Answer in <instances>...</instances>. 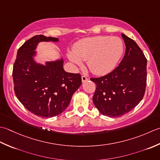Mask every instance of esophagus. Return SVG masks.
<instances>
[{"label": "esophagus", "mask_w": 160, "mask_h": 160, "mask_svg": "<svg viewBox=\"0 0 160 160\" xmlns=\"http://www.w3.org/2000/svg\"><path fill=\"white\" fill-rule=\"evenodd\" d=\"M81 80H82V82L84 83V82H86V81H88V78L86 77H85V76H82V77H81Z\"/></svg>", "instance_id": "esophagus-1"}]
</instances>
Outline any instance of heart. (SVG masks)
<instances>
[{
    "label": "heart",
    "mask_w": 160,
    "mask_h": 160,
    "mask_svg": "<svg viewBox=\"0 0 160 160\" xmlns=\"http://www.w3.org/2000/svg\"><path fill=\"white\" fill-rule=\"evenodd\" d=\"M123 49V41L119 37L97 36L78 41L68 57L77 66H81L83 61H87L88 67L94 74L104 75L116 67Z\"/></svg>",
    "instance_id": "b5f03b06"
}]
</instances>
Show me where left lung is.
Here are the masks:
<instances>
[{
	"mask_svg": "<svg viewBox=\"0 0 160 160\" xmlns=\"http://www.w3.org/2000/svg\"><path fill=\"white\" fill-rule=\"evenodd\" d=\"M122 37L126 52L121 63L111 72L91 78L97 84L92 101L103 115L118 117L128 113L141 102L146 86L147 60L141 49L124 34Z\"/></svg>",
	"mask_w": 160,
	"mask_h": 160,
	"instance_id": "1",
	"label": "left lung"
}]
</instances>
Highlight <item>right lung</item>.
Listing matches in <instances>:
<instances>
[{
	"label": "right lung",
	"instance_id": "add662e5",
	"mask_svg": "<svg viewBox=\"0 0 160 160\" xmlns=\"http://www.w3.org/2000/svg\"><path fill=\"white\" fill-rule=\"evenodd\" d=\"M41 42H59L58 38L34 36L18 49L13 67L14 92L20 102L34 115L53 117L69 105L73 94L81 85L79 74L63 69V57L44 63L36 59Z\"/></svg>",
	"mask_w": 160,
	"mask_h": 160
}]
</instances>
